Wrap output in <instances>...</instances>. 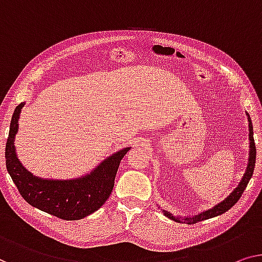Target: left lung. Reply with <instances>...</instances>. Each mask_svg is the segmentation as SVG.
Listing matches in <instances>:
<instances>
[{"label": "left lung", "mask_w": 262, "mask_h": 262, "mask_svg": "<svg viewBox=\"0 0 262 262\" xmlns=\"http://www.w3.org/2000/svg\"><path fill=\"white\" fill-rule=\"evenodd\" d=\"M248 116V127H249V159H248V166H247V169H246V173L244 175V178L241 179V181L239 183V186L236 187L235 189L233 190V192L228 195L227 198L225 199L224 201L220 202V204H217L213 207V208H210L208 210H205V212H202L200 214H198V215H194L192 217H175L171 215L170 213L167 212V210H162L163 215H166L168 219H171V220L177 221V222H183V224H188V225H192V224H196V222H200V221H204L207 220V219H210V217H214V216H217V215H221V214H224L225 212H227L228 209H231L232 207L236 204L237 201H239V199L241 198V195H243L244 190L246 189V187H247L249 180H251L252 175H253V171H254V167H255V159H256V147H255V143H254V138H253V124H252V120Z\"/></svg>", "instance_id": "left-lung-1"}]
</instances>
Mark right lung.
Segmentation results:
<instances>
[{
    "instance_id": "add662e5",
    "label": "right lung",
    "mask_w": 262,
    "mask_h": 262,
    "mask_svg": "<svg viewBox=\"0 0 262 262\" xmlns=\"http://www.w3.org/2000/svg\"><path fill=\"white\" fill-rule=\"evenodd\" d=\"M25 103L15 108L6 143V166L19 194L29 205L62 220H80L100 208L114 188L121 160L130 147L109 156L87 177L75 180H45L34 177L18 161L15 151V134L18 116Z\"/></svg>"
}]
</instances>
